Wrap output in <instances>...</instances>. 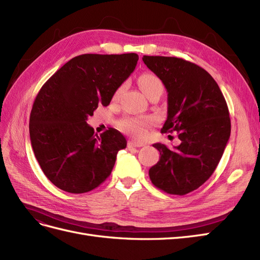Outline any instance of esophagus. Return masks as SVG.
I'll return each instance as SVG.
<instances>
[{
	"mask_svg": "<svg viewBox=\"0 0 260 260\" xmlns=\"http://www.w3.org/2000/svg\"><path fill=\"white\" fill-rule=\"evenodd\" d=\"M141 146H143L142 144H140V143H138V142H136V141H129L128 142V147L129 148H132V147H141Z\"/></svg>",
	"mask_w": 260,
	"mask_h": 260,
	"instance_id": "obj_1",
	"label": "esophagus"
}]
</instances>
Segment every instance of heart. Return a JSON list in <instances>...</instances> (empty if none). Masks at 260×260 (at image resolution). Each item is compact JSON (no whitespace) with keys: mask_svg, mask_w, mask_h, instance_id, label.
I'll return each mask as SVG.
<instances>
[{"mask_svg":"<svg viewBox=\"0 0 260 260\" xmlns=\"http://www.w3.org/2000/svg\"><path fill=\"white\" fill-rule=\"evenodd\" d=\"M139 84L143 90L147 98L152 96L157 92L164 91V84L158 77L151 73L143 74L140 77ZM123 90V85H120L114 94V99H118ZM154 123L151 117H127L123 118L119 122V127L124 132L129 133L130 136L136 139H143L146 136L147 129L152 127Z\"/></svg>","mask_w":260,"mask_h":260,"instance_id":"heart-1","label":"heart"}]
</instances>
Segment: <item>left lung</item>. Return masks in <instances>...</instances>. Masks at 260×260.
I'll list each match as a JSON object with an SVG mask.
<instances>
[{
	"mask_svg": "<svg viewBox=\"0 0 260 260\" xmlns=\"http://www.w3.org/2000/svg\"><path fill=\"white\" fill-rule=\"evenodd\" d=\"M144 64L168 92L167 120L161 132H178L174 149L155 143L160 158L149 169L152 183L164 192L185 195L214 174L231 133L226 102L205 69L178 57L144 56Z\"/></svg>",
	"mask_w": 260,
	"mask_h": 260,
	"instance_id": "1",
	"label": "left lung"
}]
</instances>
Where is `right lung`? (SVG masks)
<instances>
[{
  "mask_svg": "<svg viewBox=\"0 0 260 260\" xmlns=\"http://www.w3.org/2000/svg\"><path fill=\"white\" fill-rule=\"evenodd\" d=\"M138 59L136 53L82 54L39 91L30 114L31 146L46 178L60 190L90 192L111 175L127 140L113 128L94 135L86 120L99 105H109Z\"/></svg>",
  "mask_w": 260,
  "mask_h": 260,
  "instance_id": "obj_1",
  "label": "right lung"
}]
</instances>
